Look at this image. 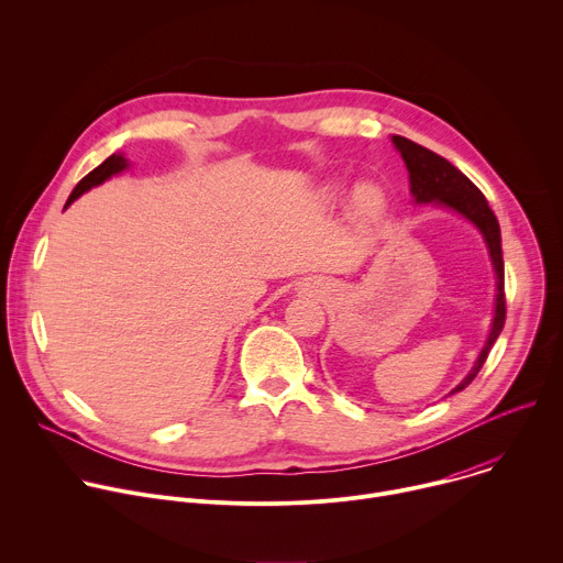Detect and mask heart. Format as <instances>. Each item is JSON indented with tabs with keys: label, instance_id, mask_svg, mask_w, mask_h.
I'll return each instance as SVG.
<instances>
[{
	"label": "heart",
	"instance_id": "b5f03b06",
	"mask_svg": "<svg viewBox=\"0 0 563 563\" xmlns=\"http://www.w3.org/2000/svg\"><path fill=\"white\" fill-rule=\"evenodd\" d=\"M341 194H343V185L341 183H330L323 189L325 200L332 202V205L341 200ZM385 207H387L385 189L380 185H376V183L363 180V183H358L350 191V198H347L350 218L356 224H361V227H369V224L378 222L383 218V213H385Z\"/></svg>",
	"mask_w": 563,
	"mask_h": 563
}]
</instances>
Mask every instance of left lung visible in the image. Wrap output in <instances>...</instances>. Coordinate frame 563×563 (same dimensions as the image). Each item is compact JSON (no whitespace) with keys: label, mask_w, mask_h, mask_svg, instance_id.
<instances>
[{"label":"left lung","mask_w":563,"mask_h":563,"mask_svg":"<svg viewBox=\"0 0 563 563\" xmlns=\"http://www.w3.org/2000/svg\"><path fill=\"white\" fill-rule=\"evenodd\" d=\"M391 144L400 153L406 163V169L410 174V194L415 198V205H437L456 211L467 222H472L478 233L484 235L486 247L493 261V269L497 274V296H495V316L490 323V332L486 339L484 350L478 352L472 369L467 376L450 391L465 389L478 369L484 367L495 341L499 339L504 323H506V296H504V254H501V229L497 222V216L488 207L486 196L481 194L467 176H463L454 165H450L445 157L439 153L404 137V135H391ZM448 394V396H450Z\"/></svg>","instance_id":"1"}]
</instances>
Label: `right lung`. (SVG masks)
<instances>
[{"label": "right lung", "instance_id": "add662e5", "mask_svg": "<svg viewBox=\"0 0 563 563\" xmlns=\"http://www.w3.org/2000/svg\"><path fill=\"white\" fill-rule=\"evenodd\" d=\"M126 167H129V159L124 157V153H113V155H109L100 167H96L89 176H85L82 180L77 183V187L73 189V194H70V196H68V200H66V207H68L73 200H77V198L82 196V194H87L89 189H93V187H98V185L107 183L109 178H113V176L122 174Z\"/></svg>", "mask_w": 563, "mask_h": 563}]
</instances>
